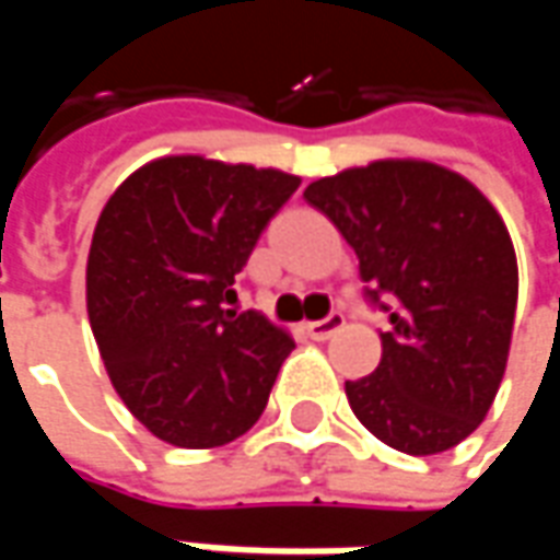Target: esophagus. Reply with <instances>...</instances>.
<instances>
[{"label":"esophagus","instance_id":"34e87169","mask_svg":"<svg viewBox=\"0 0 560 560\" xmlns=\"http://www.w3.org/2000/svg\"><path fill=\"white\" fill-rule=\"evenodd\" d=\"M342 324H346V317L339 312H330L324 320H312V324H305V334L312 336L314 342H324V339H330L336 330H342Z\"/></svg>","mask_w":560,"mask_h":560}]
</instances>
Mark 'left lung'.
<instances>
[{
  "label": "left lung",
  "mask_w": 560,
  "mask_h": 560,
  "mask_svg": "<svg viewBox=\"0 0 560 560\" xmlns=\"http://www.w3.org/2000/svg\"><path fill=\"white\" fill-rule=\"evenodd\" d=\"M305 202L355 248L364 299L389 317L374 374L346 380L355 418L405 455L467 440L499 393L517 308L499 211L430 162L352 167L314 180Z\"/></svg>",
  "instance_id": "8db88e82"
}]
</instances>
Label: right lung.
<instances>
[{
  "mask_svg": "<svg viewBox=\"0 0 560 560\" xmlns=\"http://www.w3.org/2000/svg\"><path fill=\"white\" fill-rule=\"evenodd\" d=\"M299 177L174 155L130 174L98 214L86 312L108 376L159 440L214 448L268 405L290 336L233 312L236 277Z\"/></svg>",
  "mask_w": 560,
  "mask_h": 560,
  "instance_id": "obj_1",
  "label": "right lung"
}]
</instances>
